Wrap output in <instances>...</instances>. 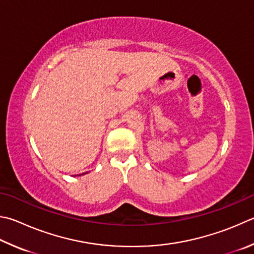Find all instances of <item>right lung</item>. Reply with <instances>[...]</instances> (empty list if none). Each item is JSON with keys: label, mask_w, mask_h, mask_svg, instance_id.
<instances>
[{"label": "right lung", "mask_w": 254, "mask_h": 254, "mask_svg": "<svg viewBox=\"0 0 254 254\" xmlns=\"http://www.w3.org/2000/svg\"><path fill=\"white\" fill-rule=\"evenodd\" d=\"M83 174H84V173H83ZM80 175H81V174H80Z\"/></svg>", "instance_id": "right-lung-1"}]
</instances>
